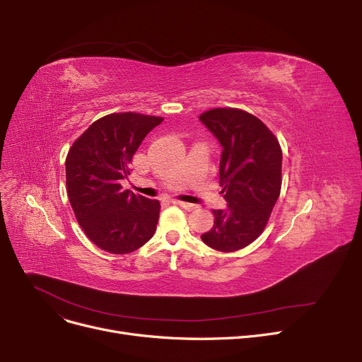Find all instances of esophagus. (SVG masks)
Masks as SVG:
<instances>
[{
	"label": "esophagus",
	"mask_w": 362,
	"mask_h": 362,
	"mask_svg": "<svg viewBox=\"0 0 362 362\" xmlns=\"http://www.w3.org/2000/svg\"><path fill=\"white\" fill-rule=\"evenodd\" d=\"M173 204H177V205H180L182 208H185V210H187V211H192V210H195V208H198L195 204H189V202H183V201H177V199H173L171 201Z\"/></svg>",
	"instance_id": "34e87169"
}]
</instances>
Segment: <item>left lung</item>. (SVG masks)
Masks as SVG:
<instances>
[{"label":"left lung","instance_id":"obj_1","mask_svg":"<svg viewBox=\"0 0 362 362\" xmlns=\"http://www.w3.org/2000/svg\"><path fill=\"white\" fill-rule=\"evenodd\" d=\"M223 146L220 186L227 208L213 210L214 226L201 235L205 245L233 252L265 229L281 187V148L259 119L239 108H213L199 116Z\"/></svg>","mask_w":362,"mask_h":362}]
</instances>
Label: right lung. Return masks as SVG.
<instances>
[{
	"mask_svg": "<svg viewBox=\"0 0 362 362\" xmlns=\"http://www.w3.org/2000/svg\"><path fill=\"white\" fill-rule=\"evenodd\" d=\"M163 117L112 112L93 122L66 158L67 195L85 235L110 254H129L156 233L160 202L123 189L130 163Z\"/></svg>",
	"mask_w": 362,
	"mask_h": 362,
	"instance_id": "right-lung-1",
	"label": "right lung"
}]
</instances>
